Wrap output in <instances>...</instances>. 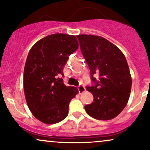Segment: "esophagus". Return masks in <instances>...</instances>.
Here are the masks:
<instances>
[{
	"instance_id": "1",
	"label": "esophagus",
	"mask_w": 150,
	"mask_h": 150,
	"mask_svg": "<svg viewBox=\"0 0 150 150\" xmlns=\"http://www.w3.org/2000/svg\"><path fill=\"white\" fill-rule=\"evenodd\" d=\"M77 89H78V91H79V93H82L84 92L85 91V86L83 85H82V84H80V85H79L78 87H77Z\"/></svg>"
}]
</instances>
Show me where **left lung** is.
Returning <instances> with one entry per match:
<instances>
[{
  "instance_id": "obj_1",
  "label": "left lung",
  "mask_w": 150,
  "mask_h": 150,
  "mask_svg": "<svg viewBox=\"0 0 150 150\" xmlns=\"http://www.w3.org/2000/svg\"><path fill=\"white\" fill-rule=\"evenodd\" d=\"M77 38L92 82L86 88L94 100L85 106L86 112L97 120L112 119L125 107L131 91V75L125 56L104 37L81 34Z\"/></svg>"
}]
</instances>
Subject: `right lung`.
Returning a JSON list of instances; mask_svg holds the SVG:
<instances>
[{
	"label": "right lung",
	"instance_id": "obj_1",
	"mask_svg": "<svg viewBox=\"0 0 150 150\" xmlns=\"http://www.w3.org/2000/svg\"><path fill=\"white\" fill-rule=\"evenodd\" d=\"M73 35L53 34L43 38L30 49L24 70V91L31 112L46 124L66 118L69 103L78 93L67 87L62 77L70 55L78 49Z\"/></svg>",
	"mask_w": 150,
	"mask_h": 150
}]
</instances>
